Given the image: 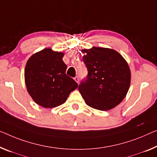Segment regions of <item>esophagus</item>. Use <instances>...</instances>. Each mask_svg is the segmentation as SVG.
<instances>
[{
  "label": "esophagus",
  "instance_id": "34e87169",
  "mask_svg": "<svg viewBox=\"0 0 157 157\" xmlns=\"http://www.w3.org/2000/svg\"><path fill=\"white\" fill-rule=\"evenodd\" d=\"M74 80H75V81L77 83H78L79 78H78V76H76V77H74Z\"/></svg>",
  "mask_w": 157,
  "mask_h": 157
}]
</instances>
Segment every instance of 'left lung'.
<instances>
[{"mask_svg":"<svg viewBox=\"0 0 157 157\" xmlns=\"http://www.w3.org/2000/svg\"><path fill=\"white\" fill-rule=\"evenodd\" d=\"M88 75L78 90L86 103L94 109L107 111L117 106L126 97L131 84L128 64L119 52L105 48L81 50Z\"/></svg>","mask_w":157,"mask_h":157,"instance_id":"8db88e82","label":"left lung"}]
</instances>
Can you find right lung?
<instances>
[{
  "label": "right lung",
  "instance_id": "1",
  "mask_svg": "<svg viewBox=\"0 0 157 157\" xmlns=\"http://www.w3.org/2000/svg\"><path fill=\"white\" fill-rule=\"evenodd\" d=\"M63 52L45 48L33 54L25 70L27 91L34 102L45 108H53L65 102L78 84L66 74Z\"/></svg>",
  "mask_w": 157,
  "mask_h": 157
}]
</instances>
